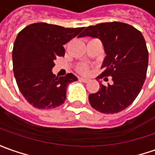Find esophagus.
<instances>
[{
	"mask_svg": "<svg viewBox=\"0 0 155 155\" xmlns=\"http://www.w3.org/2000/svg\"><path fill=\"white\" fill-rule=\"evenodd\" d=\"M80 81H81L85 82V83H86V82H88L90 80L88 79V78H83V77H81L80 78Z\"/></svg>",
	"mask_w": 155,
	"mask_h": 155,
	"instance_id": "1",
	"label": "esophagus"
}]
</instances>
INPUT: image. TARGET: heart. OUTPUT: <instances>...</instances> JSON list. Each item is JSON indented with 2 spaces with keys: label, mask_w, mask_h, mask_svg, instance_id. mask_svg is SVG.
I'll use <instances>...</instances> for the list:
<instances>
[{
  "label": "heart",
  "mask_w": 155,
  "mask_h": 155,
  "mask_svg": "<svg viewBox=\"0 0 155 155\" xmlns=\"http://www.w3.org/2000/svg\"><path fill=\"white\" fill-rule=\"evenodd\" d=\"M78 71L81 74H87L88 73V68L86 67V65H82V66H80L78 68Z\"/></svg>",
  "instance_id": "1"
}]
</instances>
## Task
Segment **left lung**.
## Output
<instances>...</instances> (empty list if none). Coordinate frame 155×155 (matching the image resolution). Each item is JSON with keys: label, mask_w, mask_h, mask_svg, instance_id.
<instances>
[{"label": "left lung", "mask_w": 155, "mask_h": 155, "mask_svg": "<svg viewBox=\"0 0 155 155\" xmlns=\"http://www.w3.org/2000/svg\"><path fill=\"white\" fill-rule=\"evenodd\" d=\"M83 36L102 41L107 56L97 79L111 76L114 82L108 86L99 83V90L89 95L90 104L101 113L120 112L133 103L146 79L148 51L143 36L133 26L120 22L88 26L80 35Z\"/></svg>", "instance_id": "1"}]
</instances>
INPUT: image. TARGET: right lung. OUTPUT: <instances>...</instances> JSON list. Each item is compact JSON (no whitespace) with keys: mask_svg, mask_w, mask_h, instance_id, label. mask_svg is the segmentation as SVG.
I'll return each instance as SVG.
<instances>
[{"mask_svg":"<svg viewBox=\"0 0 155 155\" xmlns=\"http://www.w3.org/2000/svg\"><path fill=\"white\" fill-rule=\"evenodd\" d=\"M83 29L35 23L18 33L12 49L13 73L20 92L35 108H54L66 100L67 87L77 77L72 73L58 77L51 69L56 58L65 54L64 45Z\"/></svg>","mask_w":155,"mask_h":155,"instance_id":"right-lung-1","label":"right lung"}]
</instances>
